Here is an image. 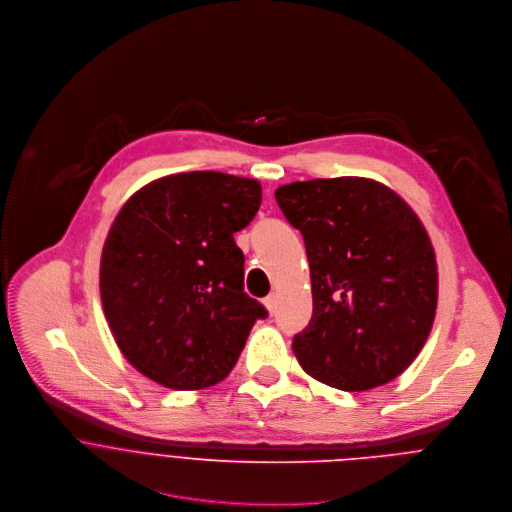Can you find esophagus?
Returning a JSON list of instances; mask_svg holds the SVG:
<instances>
[{
  "mask_svg": "<svg viewBox=\"0 0 512 512\" xmlns=\"http://www.w3.org/2000/svg\"><path fill=\"white\" fill-rule=\"evenodd\" d=\"M264 306L268 308V312H270V314H274V310H276V294L266 296V298H264Z\"/></svg>",
  "mask_w": 512,
  "mask_h": 512,
  "instance_id": "1",
  "label": "esophagus"
}]
</instances>
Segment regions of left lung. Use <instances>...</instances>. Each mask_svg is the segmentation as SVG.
<instances>
[{
  "mask_svg": "<svg viewBox=\"0 0 512 512\" xmlns=\"http://www.w3.org/2000/svg\"><path fill=\"white\" fill-rule=\"evenodd\" d=\"M300 230L314 312L294 336L308 375L341 391L389 383L419 355L437 310V262L409 204L357 176L292 182L276 190Z\"/></svg>",
  "mask_w": 512,
  "mask_h": 512,
  "instance_id": "obj_1",
  "label": "left lung"
}]
</instances>
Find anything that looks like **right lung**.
I'll list each match as a JSON object with an SVG mask.
<instances>
[{
  "label": "right lung",
  "instance_id": "obj_1",
  "mask_svg": "<svg viewBox=\"0 0 512 512\" xmlns=\"http://www.w3.org/2000/svg\"><path fill=\"white\" fill-rule=\"evenodd\" d=\"M258 180L214 171L159 178L117 214L101 256L105 318L149 379L204 389L236 365L266 308L244 292L234 234L258 212Z\"/></svg>",
  "mask_w": 512,
  "mask_h": 512
}]
</instances>
